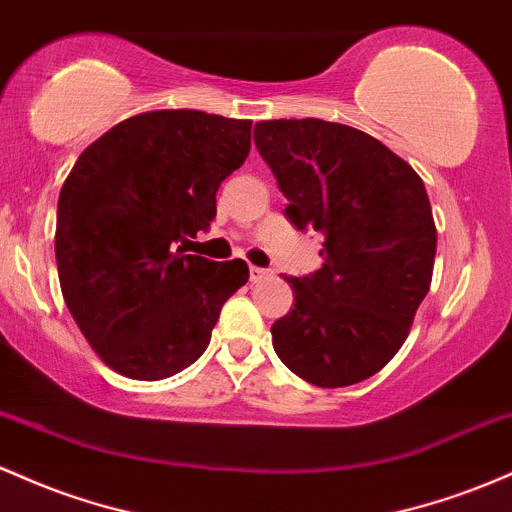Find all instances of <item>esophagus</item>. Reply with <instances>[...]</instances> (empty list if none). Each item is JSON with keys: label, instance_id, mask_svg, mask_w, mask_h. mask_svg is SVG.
<instances>
[{"label": "esophagus", "instance_id": "esophagus-1", "mask_svg": "<svg viewBox=\"0 0 512 512\" xmlns=\"http://www.w3.org/2000/svg\"><path fill=\"white\" fill-rule=\"evenodd\" d=\"M249 278H251V283H261L263 278H268V271H266V268L251 266L249 268Z\"/></svg>", "mask_w": 512, "mask_h": 512}]
</instances>
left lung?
<instances>
[{
  "instance_id": "1",
  "label": "left lung",
  "mask_w": 512,
  "mask_h": 512,
  "mask_svg": "<svg viewBox=\"0 0 512 512\" xmlns=\"http://www.w3.org/2000/svg\"><path fill=\"white\" fill-rule=\"evenodd\" d=\"M261 157L297 229L324 234V266L285 278L295 307L273 324L278 358L314 387H348L399 353L428 295L438 232L421 176L380 140L319 118L261 120Z\"/></svg>"
}]
</instances>
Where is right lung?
Returning <instances> with one entry per match:
<instances>
[{
	"instance_id": "1",
	"label": "right lung",
	"mask_w": 512,
	"mask_h": 512,
	"mask_svg": "<svg viewBox=\"0 0 512 512\" xmlns=\"http://www.w3.org/2000/svg\"><path fill=\"white\" fill-rule=\"evenodd\" d=\"M251 149V120L147 111L79 154L57 200L55 258L79 331L123 377L157 382L205 353L220 309L249 280L241 258L183 246Z\"/></svg>"
}]
</instances>
